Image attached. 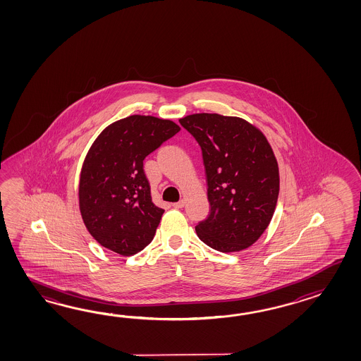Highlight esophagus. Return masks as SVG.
I'll return each mask as SVG.
<instances>
[{"label": "esophagus", "mask_w": 361, "mask_h": 361, "mask_svg": "<svg viewBox=\"0 0 361 361\" xmlns=\"http://www.w3.org/2000/svg\"><path fill=\"white\" fill-rule=\"evenodd\" d=\"M173 207H176V209H180V207H184V200H180V201H178V202H174L173 205H171Z\"/></svg>", "instance_id": "34e87169"}]
</instances>
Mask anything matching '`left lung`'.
Segmentation results:
<instances>
[{
	"label": "left lung",
	"instance_id": "obj_1",
	"mask_svg": "<svg viewBox=\"0 0 361 361\" xmlns=\"http://www.w3.org/2000/svg\"><path fill=\"white\" fill-rule=\"evenodd\" d=\"M197 140L210 214L196 226L202 243L222 253L253 245L269 227L279 197V166L266 137L240 117L195 114L179 120Z\"/></svg>",
	"mask_w": 361,
	"mask_h": 361
}]
</instances>
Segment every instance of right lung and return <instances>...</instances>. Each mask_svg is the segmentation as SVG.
<instances>
[{"mask_svg": "<svg viewBox=\"0 0 361 361\" xmlns=\"http://www.w3.org/2000/svg\"><path fill=\"white\" fill-rule=\"evenodd\" d=\"M179 130L170 120L133 115L95 139L81 169L78 197L85 226L100 245L128 257L152 241L164 209L152 202L143 161Z\"/></svg>", "mask_w": 361, "mask_h": 361, "instance_id": "obj_1", "label": "right lung"}]
</instances>
